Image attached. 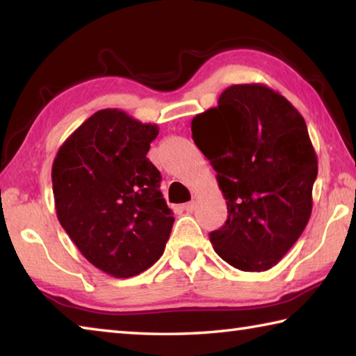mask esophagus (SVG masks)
I'll list each match as a JSON object with an SVG mask.
<instances>
[{
    "instance_id": "obj_1",
    "label": "esophagus",
    "mask_w": 356,
    "mask_h": 356,
    "mask_svg": "<svg viewBox=\"0 0 356 356\" xmlns=\"http://www.w3.org/2000/svg\"><path fill=\"white\" fill-rule=\"evenodd\" d=\"M182 209L185 210V212H193V210L196 209V202L195 201H190V202H185Z\"/></svg>"
}]
</instances>
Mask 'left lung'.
<instances>
[{"label":"left lung","instance_id":"8db88e82","mask_svg":"<svg viewBox=\"0 0 356 356\" xmlns=\"http://www.w3.org/2000/svg\"><path fill=\"white\" fill-rule=\"evenodd\" d=\"M191 134L227 204L225 226L209 234L216 254L243 272L272 268L312 210L317 155L303 116L264 84H234Z\"/></svg>","mask_w":356,"mask_h":356}]
</instances>
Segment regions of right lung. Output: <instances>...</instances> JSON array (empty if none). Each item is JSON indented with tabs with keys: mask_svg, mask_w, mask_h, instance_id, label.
<instances>
[{
	"mask_svg": "<svg viewBox=\"0 0 356 356\" xmlns=\"http://www.w3.org/2000/svg\"><path fill=\"white\" fill-rule=\"evenodd\" d=\"M159 127L100 110L59 147L51 168L58 220L81 254L114 278L159 261L174 216L147 159Z\"/></svg>",
	"mask_w": 356,
	"mask_h": 356,
	"instance_id": "1",
	"label": "right lung"
}]
</instances>
